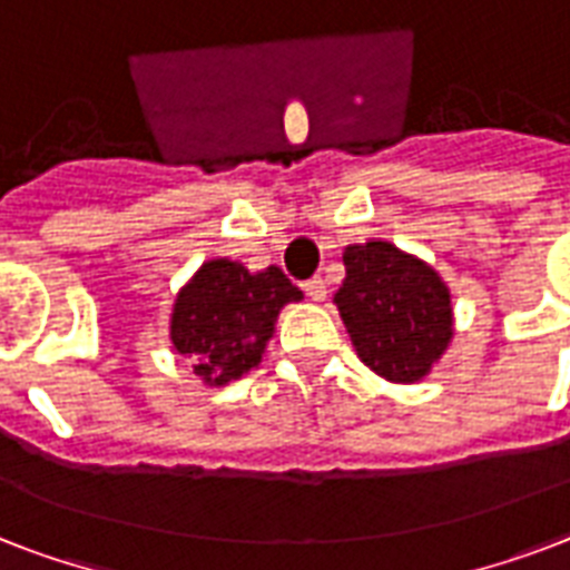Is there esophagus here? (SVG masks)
<instances>
[{"label": "esophagus", "instance_id": "1", "mask_svg": "<svg viewBox=\"0 0 570 570\" xmlns=\"http://www.w3.org/2000/svg\"><path fill=\"white\" fill-rule=\"evenodd\" d=\"M303 291H306L308 299H315V303H321V299L326 297V282L321 279V276H312V279L303 285Z\"/></svg>", "mask_w": 570, "mask_h": 570}]
</instances>
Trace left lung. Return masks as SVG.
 <instances>
[{
  "instance_id": "left-lung-1",
  "label": "left lung",
  "mask_w": 570,
  "mask_h": 570,
  "mask_svg": "<svg viewBox=\"0 0 570 570\" xmlns=\"http://www.w3.org/2000/svg\"><path fill=\"white\" fill-rule=\"evenodd\" d=\"M333 303L356 356L392 383L422 381L452 342V294L440 273L390 240L345 249Z\"/></svg>"
}]
</instances>
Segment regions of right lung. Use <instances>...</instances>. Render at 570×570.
Masks as SVG:
<instances>
[{
  "instance_id": "add662e5",
  "label": "right lung",
  "mask_w": 570,
  "mask_h": 570,
  "mask_svg": "<svg viewBox=\"0 0 570 570\" xmlns=\"http://www.w3.org/2000/svg\"><path fill=\"white\" fill-rule=\"evenodd\" d=\"M297 299L303 291L279 267L249 273L240 262L214 258L180 288L169 338L207 386H225L262 363L282 306Z\"/></svg>"
}]
</instances>
